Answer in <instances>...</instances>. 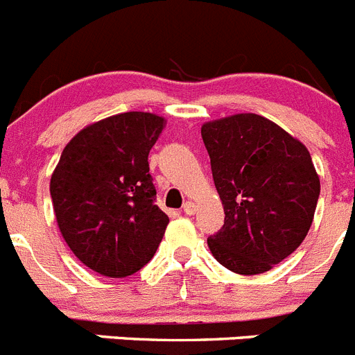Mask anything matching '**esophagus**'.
I'll return each instance as SVG.
<instances>
[{
    "label": "esophagus",
    "mask_w": 355,
    "mask_h": 355,
    "mask_svg": "<svg viewBox=\"0 0 355 355\" xmlns=\"http://www.w3.org/2000/svg\"><path fill=\"white\" fill-rule=\"evenodd\" d=\"M184 212L187 214V216H193V214L196 212V205H194L193 201H185V203H184Z\"/></svg>",
    "instance_id": "esophagus-1"
}]
</instances>
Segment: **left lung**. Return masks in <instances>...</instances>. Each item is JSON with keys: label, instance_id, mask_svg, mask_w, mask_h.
I'll list each match as a JSON object with an SVG mask.
<instances>
[{"label": "left lung", "instance_id": "left-lung-1", "mask_svg": "<svg viewBox=\"0 0 355 355\" xmlns=\"http://www.w3.org/2000/svg\"><path fill=\"white\" fill-rule=\"evenodd\" d=\"M225 225L209 237L223 267L254 276L292 254L313 223L320 196L308 148L254 113L201 125Z\"/></svg>", "mask_w": 355, "mask_h": 355}]
</instances>
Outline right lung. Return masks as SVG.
<instances>
[{
  "mask_svg": "<svg viewBox=\"0 0 355 355\" xmlns=\"http://www.w3.org/2000/svg\"><path fill=\"white\" fill-rule=\"evenodd\" d=\"M154 113L129 111L79 130L51 177L58 228L79 261L125 277L157 251L168 216L155 205L150 148L164 127Z\"/></svg>",
  "mask_w": 355,
  "mask_h": 355,
  "instance_id": "right-lung-1",
  "label": "right lung"
}]
</instances>
